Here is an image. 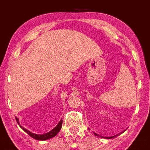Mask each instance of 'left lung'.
<instances>
[{
  "mask_svg": "<svg viewBox=\"0 0 150 150\" xmlns=\"http://www.w3.org/2000/svg\"><path fill=\"white\" fill-rule=\"evenodd\" d=\"M124 131H125V130H124ZM120 134H122V133H120ZM94 134H95V136H100V138H105V139H111V138H115V137L116 136H110V137H103V136H99V135H98V134H96L95 132H94ZM116 136H117V135H116Z\"/></svg>",
  "mask_w": 150,
  "mask_h": 150,
  "instance_id": "8db88e82",
  "label": "left lung"
}]
</instances>
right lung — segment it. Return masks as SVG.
<instances>
[{
    "instance_id": "right-lung-1",
    "label": "right lung",
    "mask_w": 150,
    "mask_h": 150,
    "mask_svg": "<svg viewBox=\"0 0 150 150\" xmlns=\"http://www.w3.org/2000/svg\"><path fill=\"white\" fill-rule=\"evenodd\" d=\"M16 120L20 128H21L22 130H23L24 132H26L28 134L29 136H31L32 138H34L35 139H38V140H46V139L52 138H53V137L56 136L57 134L61 130V128H62V123H63V120L62 119V120L59 121V122L58 123L57 125L55 126V128L53 129V130L49 132L44 134H35L34 133L31 132H30L29 130H28L27 129L23 128L22 126H20V124L19 123L18 118L16 117Z\"/></svg>"
}]
</instances>
